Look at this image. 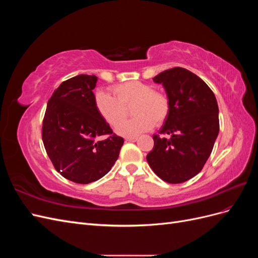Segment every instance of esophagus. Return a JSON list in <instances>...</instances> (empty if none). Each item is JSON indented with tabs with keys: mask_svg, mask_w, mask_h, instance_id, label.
<instances>
[{
	"mask_svg": "<svg viewBox=\"0 0 258 258\" xmlns=\"http://www.w3.org/2000/svg\"><path fill=\"white\" fill-rule=\"evenodd\" d=\"M124 140H126V141H127V142H136V141H137V140H138V138H135V137H131V138H126V139H124Z\"/></svg>",
	"mask_w": 258,
	"mask_h": 258,
	"instance_id": "34e87169",
	"label": "esophagus"
}]
</instances>
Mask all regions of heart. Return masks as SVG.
Instances as JSON below:
<instances>
[{"mask_svg":"<svg viewBox=\"0 0 258 258\" xmlns=\"http://www.w3.org/2000/svg\"><path fill=\"white\" fill-rule=\"evenodd\" d=\"M113 92L115 97L103 90L97 91L95 105L100 116L115 127L125 116V107L133 104L131 111L135 117L118 124V135L137 137L167 119L170 100L165 92L154 90L153 86L132 81L114 86Z\"/></svg>","mask_w":258,"mask_h":258,"instance_id":"b5f03b06","label":"heart"}]
</instances>
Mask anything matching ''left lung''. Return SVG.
<instances>
[{"label":"left lung","mask_w":258,"mask_h":258,"mask_svg":"<svg viewBox=\"0 0 258 258\" xmlns=\"http://www.w3.org/2000/svg\"><path fill=\"white\" fill-rule=\"evenodd\" d=\"M170 100V112L155 135L148 165L163 181L178 184L197 175L212 153L220 131L213 91L196 74L183 68L169 69L154 77Z\"/></svg>","instance_id":"1"}]
</instances>
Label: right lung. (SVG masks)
I'll return each mask as SVG.
<instances>
[{"instance_id":"1","label":"right lung","mask_w":258,"mask_h":258,"mask_svg":"<svg viewBox=\"0 0 258 258\" xmlns=\"http://www.w3.org/2000/svg\"><path fill=\"white\" fill-rule=\"evenodd\" d=\"M97 81L96 75L81 74L61 83L43 119V143L54 169L79 184L104 176L123 144L97 111L92 92Z\"/></svg>"}]
</instances>
